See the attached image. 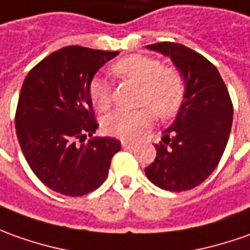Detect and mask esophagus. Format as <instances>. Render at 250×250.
<instances>
[{
    "label": "esophagus",
    "instance_id": "1",
    "mask_svg": "<svg viewBox=\"0 0 250 250\" xmlns=\"http://www.w3.org/2000/svg\"><path fill=\"white\" fill-rule=\"evenodd\" d=\"M122 146H123V149H125V150H132V149L137 147V145H135V144H130V142H122Z\"/></svg>",
    "mask_w": 250,
    "mask_h": 250
}]
</instances>
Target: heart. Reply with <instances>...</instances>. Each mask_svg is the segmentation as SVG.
<instances>
[{"mask_svg":"<svg viewBox=\"0 0 250 250\" xmlns=\"http://www.w3.org/2000/svg\"><path fill=\"white\" fill-rule=\"evenodd\" d=\"M111 72L139 86L138 105H146L160 119L174 116L185 97V82L175 68L163 67L160 61L144 54H131L112 64ZM89 97L98 111L111 105V86L101 76L89 82ZM153 120L148 108L138 111H115L105 116L103 128L112 137L132 141L146 131Z\"/></svg>","mask_w":250,"mask_h":250,"instance_id":"obj_1","label":"heart"}]
</instances>
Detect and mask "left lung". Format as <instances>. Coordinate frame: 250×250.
<instances>
[{
  "label": "left lung",
  "mask_w": 250,
  "mask_h": 250,
  "mask_svg": "<svg viewBox=\"0 0 250 250\" xmlns=\"http://www.w3.org/2000/svg\"><path fill=\"white\" fill-rule=\"evenodd\" d=\"M169 57L185 82V97L172 125L163 131L156 159L145 174L157 188L185 191L218 167L232 125V104L216 67L204 56L174 42L147 45Z\"/></svg>",
  "instance_id": "obj_1"
}]
</instances>
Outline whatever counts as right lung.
<instances>
[{
    "label": "right lung",
    "mask_w": 250,
    "mask_h": 250,
    "mask_svg": "<svg viewBox=\"0 0 250 250\" xmlns=\"http://www.w3.org/2000/svg\"><path fill=\"white\" fill-rule=\"evenodd\" d=\"M118 54L62 47L23 82L15 119L19 144L32 172L60 194L78 197L98 189L120 150L118 139L93 137L98 125L87 90L97 71Z\"/></svg>",
    "instance_id": "right-lung-1"
}]
</instances>
